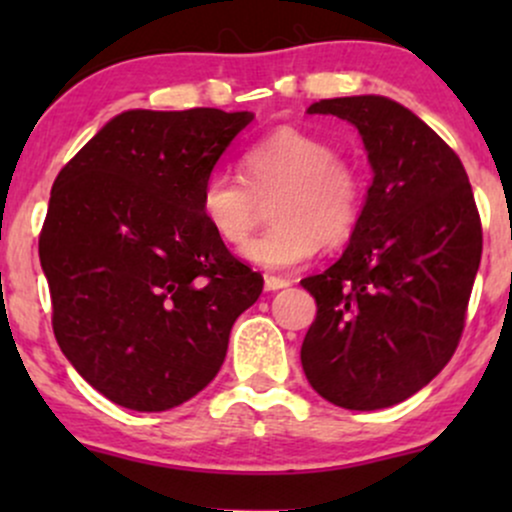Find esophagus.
I'll use <instances>...</instances> for the list:
<instances>
[{
    "label": "esophagus",
    "mask_w": 512,
    "mask_h": 512,
    "mask_svg": "<svg viewBox=\"0 0 512 512\" xmlns=\"http://www.w3.org/2000/svg\"><path fill=\"white\" fill-rule=\"evenodd\" d=\"M286 286H291L289 279H281V276H264V289L267 291H279L286 289Z\"/></svg>",
    "instance_id": "esophagus-1"
}]
</instances>
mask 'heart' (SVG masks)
Masks as SVG:
<instances>
[{
    "label": "heart",
    "instance_id": "obj_1",
    "mask_svg": "<svg viewBox=\"0 0 512 512\" xmlns=\"http://www.w3.org/2000/svg\"><path fill=\"white\" fill-rule=\"evenodd\" d=\"M243 180L216 170L199 187V214L228 245H243L267 199L272 228L243 248L245 260L267 272H291L313 260L322 245H339L361 216L358 170L325 139L279 129L240 158Z\"/></svg>",
    "mask_w": 512,
    "mask_h": 512
}]
</instances>
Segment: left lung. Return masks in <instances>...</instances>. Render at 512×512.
I'll return each instance as SVG.
<instances>
[{
    "instance_id": "1",
    "label": "left lung",
    "mask_w": 512,
    "mask_h": 512,
    "mask_svg": "<svg viewBox=\"0 0 512 512\" xmlns=\"http://www.w3.org/2000/svg\"><path fill=\"white\" fill-rule=\"evenodd\" d=\"M308 113L358 129L373 182L342 257L301 281L317 303L301 363L327 402L385 409L455 354L481 260L479 211L460 158L404 105L346 96Z\"/></svg>"
}]
</instances>
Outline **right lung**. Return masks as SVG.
Here are the masks:
<instances>
[{
	"instance_id": "1",
	"label": "right lung",
	"mask_w": 512,
	"mask_h": 512,
	"mask_svg": "<svg viewBox=\"0 0 512 512\" xmlns=\"http://www.w3.org/2000/svg\"><path fill=\"white\" fill-rule=\"evenodd\" d=\"M252 113L127 110L57 175L40 233L52 330L110 402L166 411L204 390L262 274L199 214V187Z\"/></svg>"
}]
</instances>
